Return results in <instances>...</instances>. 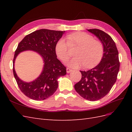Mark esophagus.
Here are the masks:
<instances>
[{"label": "esophagus", "instance_id": "34e87169", "mask_svg": "<svg viewBox=\"0 0 132 132\" xmlns=\"http://www.w3.org/2000/svg\"><path fill=\"white\" fill-rule=\"evenodd\" d=\"M71 71H72V69H69V68H67V73H69L71 72Z\"/></svg>", "mask_w": 132, "mask_h": 132}]
</instances>
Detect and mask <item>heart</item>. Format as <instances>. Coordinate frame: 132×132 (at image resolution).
<instances>
[{"instance_id":"obj_1","label":"heart","mask_w":132,"mask_h":132,"mask_svg":"<svg viewBox=\"0 0 132 132\" xmlns=\"http://www.w3.org/2000/svg\"><path fill=\"white\" fill-rule=\"evenodd\" d=\"M67 41L60 39L55 45V53L62 61H65L69 57L68 45L77 47L74 52L75 57L67 62V64L74 68L83 65L89 68L98 63L103 53V46L98 40L84 32H78L67 36Z\"/></svg>"}]
</instances>
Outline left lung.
I'll return each mask as SVG.
<instances>
[{
    "label": "left lung",
    "mask_w": 132,
    "mask_h": 132,
    "mask_svg": "<svg viewBox=\"0 0 132 132\" xmlns=\"http://www.w3.org/2000/svg\"><path fill=\"white\" fill-rule=\"evenodd\" d=\"M87 31L99 38L103 46L101 61L94 68L80 71L81 79L75 84L76 91L87 100L95 101L105 97L116 81L119 70L118 51L109 35L97 29Z\"/></svg>",
    "instance_id": "1"
}]
</instances>
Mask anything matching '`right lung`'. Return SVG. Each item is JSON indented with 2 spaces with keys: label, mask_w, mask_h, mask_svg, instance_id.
Masks as SVG:
<instances>
[{
  "label": "right lung",
  "mask_w": 132,
  "mask_h": 132,
  "mask_svg": "<svg viewBox=\"0 0 132 132\" xmlns=\"http://www.w3.org/2000/svg\"><path fill=\"white\" fill-rule=\"evenodd\" d=\"M64 31L41 29L33 32L22 39L15 51L13 59V74L22 93L34 100H44L51 96L58 86L57 80L66 74V67L57 58L55 47ZM32 50L39 53L45 62L42 74L35 81L23 82L18 78L14 70V62L21 51Z\"/></svg>",
  "instance_id": "obj_1"
}]
</instances>
